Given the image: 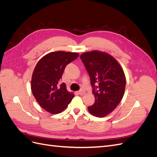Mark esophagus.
Instances as JSON below:
<instances>
[{"mask_svg": "<svg viewBox=\"0 0 157 157\" xmlns=\"http://www.w3.org/2000/svg\"><path fill=\"white\" fill-rule=\"evenodd\" d=\"M78 94H79V95H80V96H83V95L85 94V91H84V90H83V89H80L79 91L78 92Z\"/></svg>", "mask_w": 157, "mask_h": 157, "instance_id": "esophagus-1", "label": "esophagus"}]
</instances>
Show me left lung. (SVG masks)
Returning <instances> with one entry per match:
<instances>
[{
    "mask_svg": "<svg viewBox=\"0 0 157 157\" xmlns=\"http://www.w3.org/2000/svg\"><path fill=\"white\" fill-rule=\"evenodd\" d=\"M93 87L95 102L89 113L102 118L111 113L124 96L126 77L122 67L113 56L105 52L93 50L80 55ZM98 85L94 86V84Z\"/></svg>",
    "mask_w": 157,
    "mask_h": 157,
    "instance_id": "obj_1",
    "label": "left lung"
}]
</instances>
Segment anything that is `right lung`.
<instances>
[{
	"mask_svg": "<svg viewBox=\"0 0 157 157\" xmlns=\"http://www.w3.org/2000/svg\"><path fill=\"white\" fill-rule=\"evenodd\" d=\"M77 52H52L38 61L31 78V90L38 103L51 114L63 111L75 95L69 92L64 82L59 81L66 65L78 56Z\"/></svg>",
	"mask_w": 157,
	"mask_h": 157,
	"instance_id": "obj_1",
	"label": "right lung"
}]
</instances>
